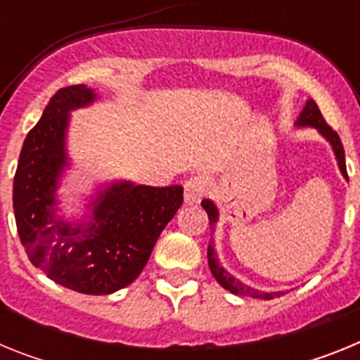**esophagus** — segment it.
I'll return each instance as SVG.
<instances>
[{
  "label": "esophagus",
  "instance_id": "obj_1",
  "mask_svg": "<svg viewBox=\"0 0 360 360\" xmlns=\"http://www.w3.org/2000/svg\"><path fill=\"white\" fill-rule=\"evenodd\" d=\"M184 196H186L187 203H196L205 196V182L198 176H191L186 184H184Z\"/></svg>",
  "mask_w": 360,
  "mask_h": 360
}]
</instances>
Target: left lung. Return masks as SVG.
Wrapping results in <instances>:
<instances>
[{
	"label": "left lung",
	"instance_id": "left-lung-1",
	"mask_svg": "<svg viewBox=\"0 0 360 360\" xmlns=\"http://www.w3.org/2000/svg\"><path fill=\"white\" fill-rule=\"evenodd\" d=\"M297 126H314V128L319 129V131L323 133L326 139H328L330 144H332V148H333V151H335L339 167H341L342 174L348 178V171H346V160H345V148H342L341 139H339V135H337L335 129H333L332 126H330V124L324 120L323 113H321V110L317 108V104L314 103V101H308L307 103L303 113H301L297 119ZM202 207L207 211L209 225H214L216 218H218V211H216L214 203H212L211 200H202ZM207 257H209V269H211V272H212V276L216 278V281H218L219 285L225 288V290H231L232 294L249 295V297H254V299H274V297H279V295L283 294V292H257V290H254V288H249L247 285H243V283H240L238 279L232 278L231 274H227V272H225V270L218 265V259H216V254H214V249H212V245H209Z\"/></svg>",
	"mask_w": 360,
	"mask_h": 360
}]
</instances>
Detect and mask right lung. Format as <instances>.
Wrapping results in <instances>:
<instances>
[{
  "mask_svg": "<svg viewBox=\"0 0 360 360\" xmlns=\"http://www.w3.org/2000/svg\"><path fill=\"white\" fill-rule=\"evenodd\" d=\"M95 98L84 84L52 95L28 131L14 174V216L28 259L52 281L81 294H111L139 278L160 232L184 203V187L117 184L95 200L88 225L53 214L68 111Z\"/></svg>",
  "mask_w": 360,
  "mask_h": 360,
  "instance_id": "right-lung-1",
  "label": "right lung"
}]
</instances>
